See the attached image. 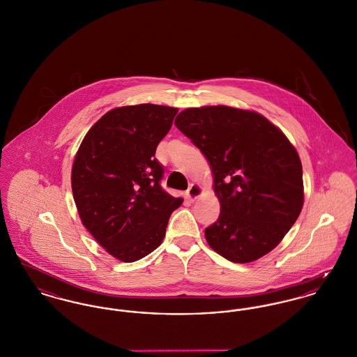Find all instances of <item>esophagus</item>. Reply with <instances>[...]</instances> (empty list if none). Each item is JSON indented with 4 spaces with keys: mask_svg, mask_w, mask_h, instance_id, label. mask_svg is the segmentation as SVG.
<instances>
[{
    "mask_svg": "<svg viewBox=\"0 0 357 357\" xmlns=\"http://www.w3.org/2000/svg\"><path fill=\"white\" fill-rule=\"evenodd\" d=\"M202 192H204V188H202L201 185L192 183V185L190 186L189 190L186 191V198H188L189 201H195L197 198H199V197L202 195Z\"/></svg>",
    "mask_w": 357,
    "mask_h": 357,
    "instance_id": "esophagus-1",
    "label": "esophagus"
}]
</instances>
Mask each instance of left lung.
I'll return each instance as SVG.
<instances>
[{"label":"left lung","mask_w":357,"mask_h":357,"mask_svg":"<svg viewBox=\"0 0 357 357\" xmlns=\"http://www.w3.org/2000/svg\"><path fill=\"white\" fill-rule=\"evenodd\" d=\"M175 126L211 168L221 211L205 229L210 248L240 264L273 251L305 198L302 163L286 135L257 112L227 105L185 109Z\"/></svg>","instance_id":"8db88e82"}]
</instances>
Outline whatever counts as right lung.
<instances>
[{"label": "right lung", "mask_w": 357, "mask_h": 357, "mask_svg": "<svg viewBox=\"0 0 357 357\" xmlns=\"http://www.w3.org/2000/svg\"><path fill=\"white\" fill-rule=\"evenodd\" d=\"M176 107L140 104L109 110L84 135L71 168V189L84 228L120 261L156 250L183 199L160 188L156 147Z\"/></svg>", "instance_id": "add662e5"}]
</instances>
